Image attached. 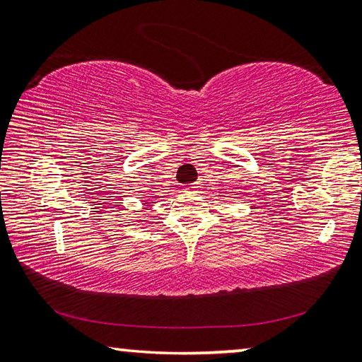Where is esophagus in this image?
<instances>
[{
    "label": "esophagus",
    "instance_id": "34e87169",
    "mask_svg": "<svg viewBox=\"0 0 362 362\" xmlns=\"http://www.w3.org/2000/svg\"><path fill=\"white\" fill-rule=\"evenodd\" d=\"M192 188H196V187H192Z\"/></svg>",
    "mask_w": 362,
    "mask_h": 362
}]
</instances>
